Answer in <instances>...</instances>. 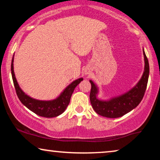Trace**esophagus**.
Here are the masks:
<instances>
[{"label":"esophagus","mask_w":160,"mask_h":160,"mask_svg":"<svg viewBox=\"0 0 160 160\" xmlns=\"http://www.w3.org/2000/svg\"><path fill=\"white\" fill-rule=\"evenodd\" d=\"M85 74H89V73L87 71H85Z\"/></svg>","instance_id":"obj_1"}]
</instances>
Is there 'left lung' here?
I'll return each instance as SVG.
<instances>
[{
	"label": "left lung",
	"instance_id": "obj_1",
	"mask_svg": "<svg viewBox=\"0 0 160 160\" xmlns=\"http://www.w3.org/2000/svg\"><path fill=\"white\" fill-rule=\"evenodd\" d=\"M143 53L145 62L143 75L138 82L127 92L108 100L99 99L98 97L99 88L92 81L89 80L92 86L89 99L98 114L107 118L121 117L138 106L146 92L149 76V65L143 49Z\"/></svg>",
	"mask_w": 160,
	"mask_h": 160
}]
</instances>
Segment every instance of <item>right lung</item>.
I'll list each match as a JSON object with an SVG mask.
<instances>
[{
    "mask_svg": "<svg viewBox=\"0 0 160 160\" xmlns=\"http://www.w3.org/2000/svg\"><path fill=\"white\" fill-rule=\"evenodd\" d=\"M14 56H13L12 60L11 71H12V79L15 89H16L17 95L22 103L27 107L29 110L40 117L52 118L62 114L68 106L71 95L76 87L83 81V78H79L71 82L68 86L65 87L64 90L55 99L51 100H40L35 99L24 92L18 84L14 71Z\"/></svg>",
    "mask_w": 160,
    "mask_h": 160,
    "instance_id": "obj_1",
    "label": "right lung"
}]
</instances>
